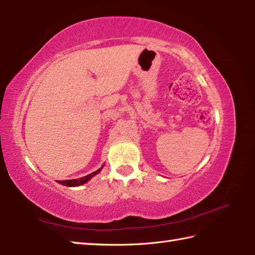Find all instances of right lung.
Here are the masks:
<instances>
[{"label":"right lung","mask_w":255,"mask_h":255,"mask_svg":"<svg viewBox=\"0 0 255 255\" xmlns=\"http://www.w3.org/2000/svg\"><path fill=\"white\" fill-rule=\"evenodd\" d=\"M105 167V164H103L100 168L97 169L96 171H93V173L89 174L85 176V177H81V178H77V179H68V180H57V183H59L64 186L67 187H76V186H80V185H84L86 184L87 181H89L90 178H92L93 176H96L97 174H99L101 171V169Z\"/></svg>","instance_id":"right-lung-1"}]
</instances>
